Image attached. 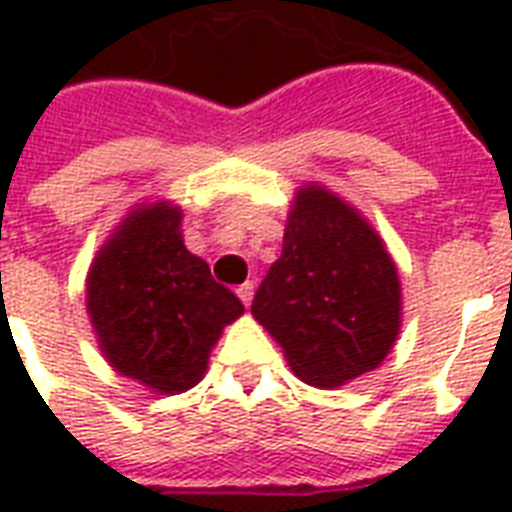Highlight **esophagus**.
<instances>
[{
    "instance_id": "1",
    "label": "esophagus",
    "mask_w": 512,
    "mask_h": 512,
    "mask_svg": "<svg viewBox=\"0 0 512 512\" xmlns=\"http://www.w3.org/2000/svg\"><path fill=\"white\" fill-rule=\"evenodd\" d=\"M236 295H239V300L244 305H252V297H255V281H247V284H241L239 289H236Z\"/></svg>"
}]
</instances>
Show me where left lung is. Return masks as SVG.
I'll return each mask as SVG.
<instances>
[{"instance_id":"8db88e82","label":"left lung","mask_w":512,"mask_h":512,"mask_svg":"<svg viewBox=\"0 0 512 512\" xmlns=\"http://www.w3.org/2000/svg\"><path fill=\"white\" fill-rule=\"evenodd\" d=\"M252 316L297 380L340 388L374 372L401 335L398 265L361 209L308 180L292 196L281 257L257 289Z\"/></svg>"}]
</instances>
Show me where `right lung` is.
<instances>
[{
  "mask_svg": "<svg viewBox=\"0 0 512 512\" xmlns=\"http://www.w3.org/2000/svg\"><path fill=\"white\" fill-rule=\"evenodd\" d=\"M92 335L108 366L156 396L199 385L209 353L244 305L188 252L183 209L132 204L95 252L84 281Z\"/></svg>",
  "mask_w": 512,
  "mask_h": 512,
  "instance_id": "right-lung-1",
  "label": "right lung"
}]
</instances>
